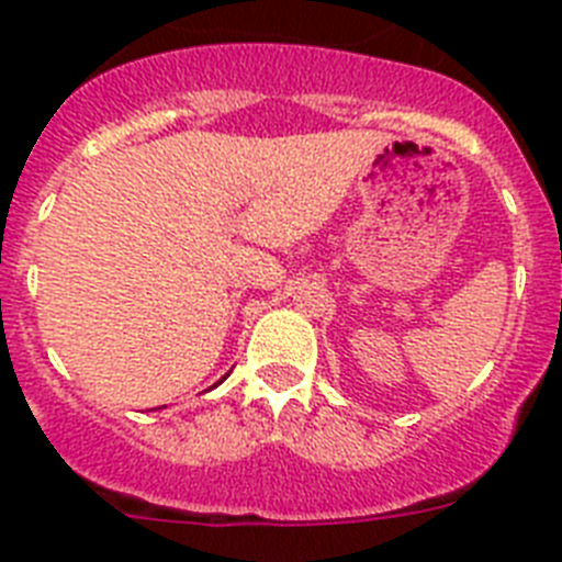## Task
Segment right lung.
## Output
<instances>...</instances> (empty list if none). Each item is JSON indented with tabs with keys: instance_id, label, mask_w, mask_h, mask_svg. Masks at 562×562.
I'll use <instances>...</instances> for the list:
<instances>
[{
	"instance_id": "right-lung-1",
	"label": "right lung",
	"mask_w": 562,
	"mask_h": 562,
	"mask_svg": "<svg viewBox=\"0 0 562 562\" xmlns=\"http://www.w3.org/2000/svg\"><path fill=\"white\" fill-rule=\"evenodd\" d=\"M225 376H227V374H225ZM225 376H222V380H225ZM222 380H220V382H222Z\"/></svg>"
}]
</instances>
